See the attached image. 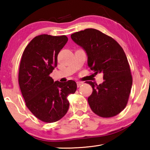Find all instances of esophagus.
<instances>
[{
  "instance_id": "obj_1",
  "label": "esophagus",
  "mask_w": 150,
  "mask_h": 150,
  "mask_svg": "<svg viewBox=\"0 0 150 150\" xmlns=\"http://www.w3.org/2000/svg\"><path fill=\"white\" fill-rule=\"evenodd\" d=\"M83 84V82H82V81H77V87H79L80 86H81Z\"/></svg>"
}]
</instances>
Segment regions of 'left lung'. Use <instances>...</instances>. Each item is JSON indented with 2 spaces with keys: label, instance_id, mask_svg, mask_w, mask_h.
Masks as SVG:
<instances>
[{
  "label": "left lung",
  "instance_id": "8db88e82",
  "mask_svg": "<svg viewBox=\"0 0 150 150\" xmlns=\"http://www.w3.org/2000/svg\"><path fill=\"white\" fill-rule=\"evenodd\" d=\"M71 37L85 50L88 65L94 74L103 75L105 81L100 85L86 81L93 88L88 98L91 110L103 118L118 115L126 106L132 85L130 65L122 47L112 38L93 28L75 32Z\"/></svg>",
  "mask_w": 150,
  "mask_h": 150
}]
</instances>
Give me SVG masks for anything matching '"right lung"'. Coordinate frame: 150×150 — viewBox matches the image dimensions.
Segmentation results:
<instances>
[{"label": "right lung", "mask_w": 150, "mask_h": 150, "mask_svg": "<svg viewBox=\"0 0 150 150\" xmlns=\"http://www.w3.org/2000/svg\"><path fill=\"white\" fill-rule=\"evenodd\" d=\"M67 41L64 35H39L28 44L22 55L18 73L22 95L28 108L44 122H55L62 118L69 109L68 95L77 90L75 81L54 82L50 76Z\"/></svg>", "instance_id": "obj_1"}]
</instances>
